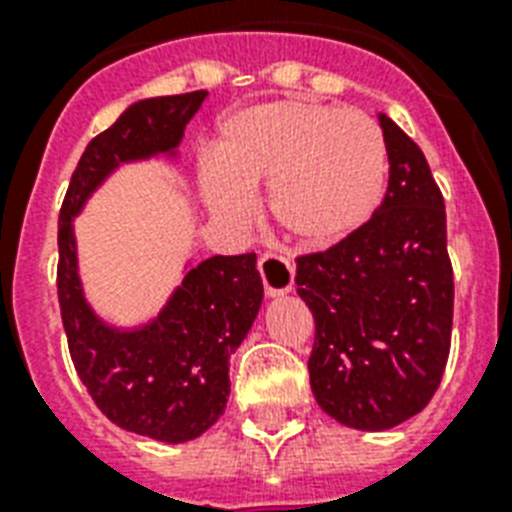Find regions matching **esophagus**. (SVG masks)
I'll use <instances>...</instances> for the list:
<instances>
[{"label": "esophagus", "instance_id": "1", "mask_svg": "<svg viewBox=\"0 0 512 512\" xmlns=\"http://www.w3.org/2000/svg\"><path fill=\"white\" fill-rule=\"evenodd\" d=\"M257 268H260L265 295L268 297L284 295V292L295 287V268L289 263V257L279 255V252H265Z\"/></svg>", "mask_w": 512, "mask_h": 512}]
</instances>
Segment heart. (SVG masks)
<instances>
[{"instance_id": "obj_1", "label": "heart", "mask_w": 512, "mask_h": 512, "mask_svg": "<svg viewBox=\"0 0 512 512\" xmlns=\"http://www.w3.org/2000/svg\"><path fill=\"white\" fill-rule=\"evenodd\" d=\"M201 193L212 215L247 223L249 191L268 185L273 220L305 247L337 244L372 217L385 191L388 148L361 111L271 100L228 116L209 148Z\"/></svg>"}]
</instances>
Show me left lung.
Returning <instances> with one entry per match:
<instances>
[{
  "label": "left lung",
  "mask_w": 512,
  "mask_h": 512,
  "mask_svg": "<svg viewBox=\"0 0 512 512\" xmlns=\"http://www.w3.org/2000/svg\"><path fill=\"white\" fill-rule=\"evenodd\" d=\"M388 191L358 231L297 257V295L316 321L311 390L329 417L388 430L422 412L452 345L446 209L420 146L380 114Z\"/></svg>",
  "instance_id": "obj_1"
}]
</instances>
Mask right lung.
<instances>
[{
	"instance_id": "1",
	"label": "right lung",
	"mask_w": 512,
	"mask_h": 512,
	"mask_svg": "<svg viewBox=\"0 0 512 512\" xmlns=\"http://www.w3.org/2000/svg\"><path fill=\"white\" fill-rule=\"evenodd\" d=\"M207 92L138 100L84 148L58 217V303L79 380L119 428L183 444L225 412L231 353L263 303L257 255H215L185 273L156 321L135 332L90 311L76 273L74 215L108 172L132 159L172 154Z\"/></svg>"
}]
</instances>
